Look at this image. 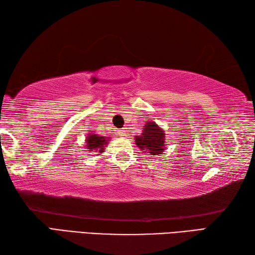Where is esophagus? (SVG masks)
Here are the masks:
<instances>
[{
  "instance_id": "34e87169",
  "label": "esophagus",
  "mask_w": 255,
  "mask_h": 255,
  "mask_svg": "<svg viewBox=\"0 0 255 255\" xmlns=\"http://www.w3.org/2000/svg\"><path fill=\"white\" fill-rule=\"evenodd\" d=\"M118 134L119 136H126V130H125V129H121V130H118Z\"/></svg>"
}]
</instances>
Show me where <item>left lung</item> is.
<instances>
[{
	"label": "left lung",
	"mask_w": 255,
	"mask_h": 255,
	"mask_svg": "<svg viewBox=\"0 0 255 255\" xmlns=\"http://www.w3.org/2000/svg\"><path fill=\"white\" fill-rule=\"evenodd\" d=\"M142 130V133L136 137V144L138 148L145 150V152L152 155L164 152L165 133L158 127V125L153 122H148Z\"/></svg>",
	"instance_id": "obj_1"
}]
</instances>
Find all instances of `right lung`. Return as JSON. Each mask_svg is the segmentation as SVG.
Wrapping results in <instances>:
<instances>
[{"label":"right lung","mask_w":255,"mask_h":255,"mask_svg":"<svg viewBox=\"0 0 255 255\" xmlns=\"http://www.w3.org/2000/svg\"><path fill=\"white\" fill-rule=\"evenodd\" d=\"M86 145H88L90 151L92 150H97L100 153L104 152L105 145H107L108 138L99 136L96 133H89L88 138H86Z\"/></svg>","instance_id":"add662e5"}]
</instances>
